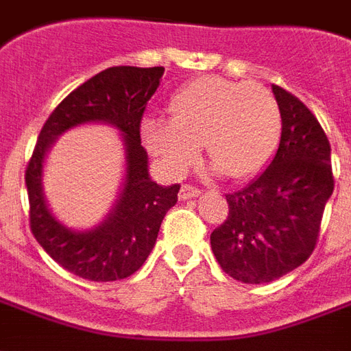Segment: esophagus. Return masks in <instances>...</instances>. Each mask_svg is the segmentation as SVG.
<instances>
[{
    "mask_svg": "<svg viewBox=\"0 0 351 351\" xmlns=\"http://www.w3.org/2000/svg\"><path fill=\"white\" fill-rule=\"evenodd\" d=\"M201 195V190L195 188V186H190V184H182V188H180V193H178V197L186 201V199H193L199 197Z\"/></svg>",
    "mask_w": 351,
    "mask_h": 351,
    "instance_id": "1",
    "label": "esophagus"
}]
</instances>
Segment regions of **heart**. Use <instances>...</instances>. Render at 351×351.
<instances>
[{"label":"heart","mask_w":351,"mask_h":351,"mask_svg":"<svg viewBox=\"0 0 351 351\" xmlns=\"http://www.w3.org/2000/svg\"><path fill=\"white\" fill-rule=\"evenodd\" d=\"M169 116L145 118L141 131L146 148L173 176L190 167L203 143L214 173L250 178L271 161L282 131L271 90L216 75L178 88L169 101Z\"/></svg>","instance_id":"obj_1"}]
</instances>
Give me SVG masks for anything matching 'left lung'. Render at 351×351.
I'll return each instance as SVG.
<instances>
[{
  "label": "left lung",
  "instance_id": "left-lung-1",
  "mask_svg": "<svg viewBox=\"0 0 351 351\" xmlns=\"http://www.w3.org/2000/svg\"><path fill=\"white\" fill-rule=\"evenodd\" d=\"M272 93L278 150L256 180L226 195L228 220L210 233L220 267L244 284L272 282L310 258L335 188L331 145L316 116L284 88L272 84Z\"/></svg>",
  "mask_w": 351,
  "mask_h": 351
}]
</instances>
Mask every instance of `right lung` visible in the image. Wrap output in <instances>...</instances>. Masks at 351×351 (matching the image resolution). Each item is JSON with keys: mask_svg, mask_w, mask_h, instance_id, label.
<instances>
[{"mask_svg": "<svg viewBox=\"0 0 351 351\" xmlns=\"http://www.w3.org/2000/svg\"><path fill=\"white\" fill-rule=\"evenodd\" d=\"M163 71V67H108L73 90L52 110L39 133L26 169L29 228L43 250L80 278L114 282L138 271L152 252L165 214L178 201V184L160 186L150 178L148 154L141 145V120ZM90 121L108 123L124 135L126 176L108 218L97 228L73 232L46 206L42 163L62 132Z\"/></svg>", "mask_w": 351, "mask_h": 351, "instance_id": "right-lung-1", "label": "right lung"}]
</instances>
